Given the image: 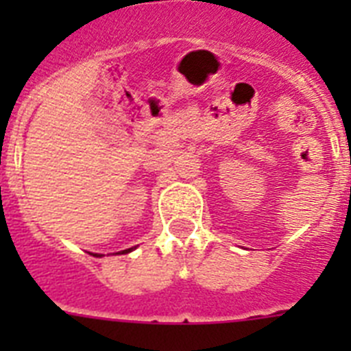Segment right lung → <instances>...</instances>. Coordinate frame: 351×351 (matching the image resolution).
Returning a JSON list of instances; mask_svg holds the SVG:
<instances>
[{"instance_id": "right-lung-1", "label": "right lung", "mask_w": 351, "mask_h": 351, "mask_svg": "<svg viewBox=\"0 0 351 351\" xmlns=\"http://www.w3.org/2000/svg\"><path fill=\"white\" fill-rule=\"evenodd\" d=\"M133 250V247H130V250H125V251H121V253H130V251H132ZM96 256H98V255H96Z\"/></svg>"}]
</instances>
